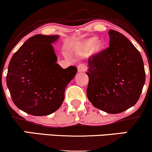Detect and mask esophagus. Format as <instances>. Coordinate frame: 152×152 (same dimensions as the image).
<instances>
[{
    "label": "esophagus",
    "mask_w": 152,
    "mask_h": 152,
    "mask_svg": "<svg viewBox=\"0 0 152 152\" xmlns=\"http://www.w3.org/2000/svg\"><path fill=\"white\" fill-rule=\"evenodd\" d=\"M77 69L78 72H84L86 71V66L83 64H81L77 66Z\"/></svg>",
    "instance_id": "1"
}]
</instances>
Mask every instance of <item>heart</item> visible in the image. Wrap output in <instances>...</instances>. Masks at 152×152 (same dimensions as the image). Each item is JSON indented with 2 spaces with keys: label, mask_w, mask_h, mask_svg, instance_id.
I'll return each mask as SVG.
<instances>
[{
  "label": "heart",
  "mask_w": 152,
  "mask_h": 152,
  "mask_svg": "<svg viewBox=\"0 0 152 152\" xmlns=\"http://www.w3.org/2000/svg\"><path fill=\"white\" fill-rule=\"evenodd\" d=\"M104 47V43L101 40L96 41V38H88L78 45V49L82 53H88L91 50L97 53L101 51Z\"/></svg>",
  "instance_id": "heart-1"
}]
</instances>
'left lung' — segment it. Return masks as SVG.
I'll return each mask as SVG.
<instances>
[{"mask_svg":"<svg viewBox=\"0 0 152 152\" xmlns=\"http://www.w3.org/2000/svg\"><path fill=\"white\" fill-rule=\"evenodd\" d=\"M109 46L88 58V100L97 109L119 114L138 102L145 83L142 56L123 34L109 31Z\"/></svg>","mask_w":152,"mask_h":152,"instance_id":"8db88e82","label":"left lung"}]
</instances>
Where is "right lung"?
<instances>
[{"label":"right lung","mask_w":152,"mask_h":152,"mask_svg":"<svg viewBox=\"0 0 152 152\" xmlns=\"http://www.w3.org/2000/svg\"><path fill=\"white\" fill-rule=\"evenodd\" d=\"M58 37L35 35L10 59L7 86L15 105L27 114L46 116L57 111L64 100L66 87L77 72L76 66L64 69L56 64L51 43Z\"/></svg>","instance_id":"obj_1"}]
</instances>
